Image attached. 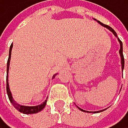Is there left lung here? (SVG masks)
<instances>
[{"mask_svg":"<svg viewBox=\"0 0 128 128\" xmlns=\"http://www.w3.org/2000/svg\"><path fill=\"white\" fill-rule=\"evenodd\" d=\"M95 21H96L98 23L100 24V25H102V26H104V28H106L107 29H109L110 31H111V32L113 33L114 34V36L116 38H117V35H116V32H115V31L113 30V29H112L111 26H107V25H105V24H103V23H102L100 22V21H97L96 20V19H95ZM117 39H118V42H119V44H120V50H119V54H120V57H121V64H122V70L123 71V68H124V57H123V53H122V41L120 39H119L118 38H117ZM78 108H79L81 112H94V113H95V112H103V111H105V110H106L107 108H106V109H104V110H100V111H98V112H88V111H84V110H83V109H81V108H80L79 106H77Z\"/></svg>","mask_w":128,"mask_h":128,"instance_id":"obj_1","label":"left lung"}]
</instances>
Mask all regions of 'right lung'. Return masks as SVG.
Returning a JSON list of instances; mask_svg holds the SVG:
<instances>
[{"label": "right lung", "mask_w": 128, "mask_h": 128, "mask_svg": "<svg viewBox=\"0 0 128 128\" xmlns=\"http://www.w3.org/2000/svg\"><path fill=\"white\" fill-rule=\"evenodd\" d=\"M12 47L13 45H11L10 47V50H9V58H8V60H7V67H6V92H7V95H8V98H9L10 102L12 105L14 106V107L16 108L17 111H19L20 112L23 114H35V113H38V112H41L42 109L45 107L46 106V103H47V100H45V102L44 103H42L41 105H38V106H22L20 104H18L17 102H16V100L13 99L12 97V94L10 90V87H9V83H8V72H9V67H10V61H11V55H12ZM55 74H54L53 76V79L55 77ZM48 99V98H47Z\"/></svg>", "instance_id": "1"}]
</instances>
